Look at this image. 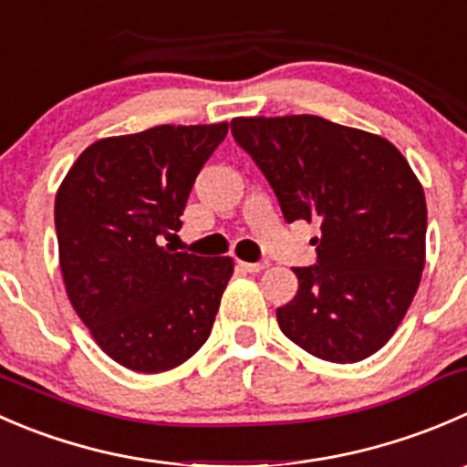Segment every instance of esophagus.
<instances>
[{
	"label": "esophagus",
	"mask_w": 467,
	"mask_h": 467,
	"mask_svg": "<svg viewBox=\"0 0 467 467\" xmlns=\"http://www.w3.org/2000/svg\"><path fill=\"white\" fill-rule=\"evenodd\" d=\"M238 265L243 267L244 272H252V275H256V272H263V270H265L267 263H247V261H240Z\"/></svg>",
	"instance_id": "34e87169"
}]
</instances>
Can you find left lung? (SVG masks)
Segmentation results:
<instances>
[{
    "label": "left lung",
    "instance_id": "obj_1",
    "mask_svg": "<svg viewBox=\"0 0 467 467\" xmlns=\"http://www.w3.org/2000/svg\"><path fill=\"white\" fill-rule=\"evenodd\" d=\"M235 142L270 182L288 223L320 224L317 265L276 308L285 338L322 361L379 352L404 320L424 267L427 202L386 138L317 115L234 118Z\"/></svg>",
    "mask_w": 467,
    "mask_h": 467
}]
</instances>
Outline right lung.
Masks as SVG:
<instances>
[{
  "label": "right lung",
  "instance_id": "add662e5",
  "mask_svg": "<svg viewBox=\"0 0 467 467\" xmlns=\"http://www.w3.org/2000/svg\"><path fill=\"white\" fill-rule=\"evenodd\" d=\"M229 122L161 124L92 142L58 186L67 299L101 352L133 372L172 370L206 343L232 256L177 252L188 195Z\"/></svg>",
  "mask_w": 467,
  "mask_h": 467
}]
</instances>
